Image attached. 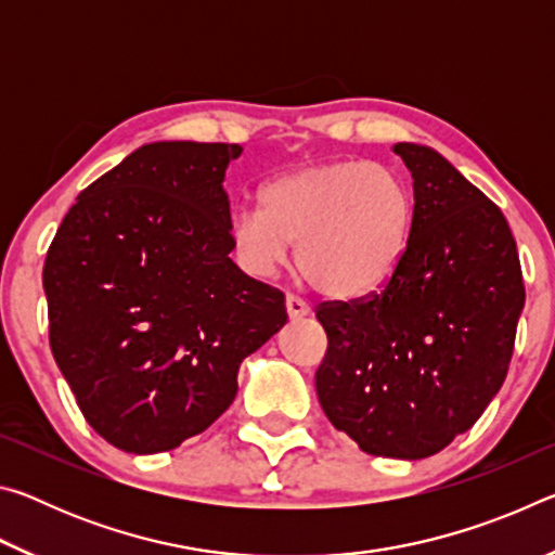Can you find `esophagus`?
Here are the masks:
<instances>
[{"instance_id":"34e87169","label":"esophagus","mask_w":555,"mask_h":555,"mask_svg":"<svg viewBox=\"0 0 555 555\" xmlns=\"http://www.w3.org/2000/svg\"><path fill=\"white\" fill-rule=\"evenodd\" d=\"M286 313L291 321H298V318L311 315V306L306 300H300L298 296H286Z\"/></svg>"}]
</instances>
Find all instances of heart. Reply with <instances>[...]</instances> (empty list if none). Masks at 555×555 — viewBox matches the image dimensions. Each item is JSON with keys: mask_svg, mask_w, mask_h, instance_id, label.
I'll list each match as a JSON object with an SVG mask.
<instances>
[{"mask_svg": "<svg viewBox=\"0 0 555 555\" xmlns=\"http://www.w3.org/2000/svg\"><path fill=\"white\" fill-rule=\"evenodd\" d=\"M261 208L230 218L242 267L269 276L296 244L300 276L333 298H362L382 288L406 249L413 201L387 166L327 162L304 166L261 188Z\"/></svg>", "mask_w": 555, "mask_h": 555, "instance_id": "b5f03b06", "label": "heart"}]
</instances>
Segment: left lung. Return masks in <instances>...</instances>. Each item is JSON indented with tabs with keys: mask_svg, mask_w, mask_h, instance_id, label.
<instances>
[{
	"mask_svg": "<svg viewBox=\"0 0 555 555\" xmlns=\"http://www.w3.org/2000/svg\"><path fill=\"white\" fill-rule=\"evenodd\" d=\"M413 178L399 267L379 294L315 311L318 401L364 453L421 460L473 428L500 391L524 308L502 210L436 149L393 144Z\"/></svg>",
	"mask_w": 555,
	"mask_h": 555,
	"instance_id": "8db88e82",
	"label": "left lung"
}]
</instances>
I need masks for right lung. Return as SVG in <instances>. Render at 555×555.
Listing matches in <instances>:
<instances>
[{
  "instance_id": "1",
  "label": "right lung",
  "mask_w": 555,
  "mask_h": 555,
  "mask_svg": "<svg viewBox=\"0 0 555 555\" xmlns=\"http://www.w3.org/2000/svg\"><path fill=\"white\" fill-rule=\"evenodd\" d=\"M240 144L154 142L78 195L49 247V337L88 424L152 455L228 411L286 323L284 294L230 259L222 181Z\"/></svg>"
}]
</instances>
